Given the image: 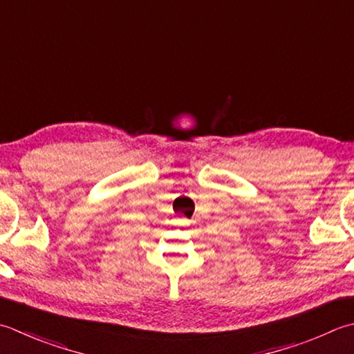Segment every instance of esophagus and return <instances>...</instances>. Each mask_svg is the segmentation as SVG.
Here are the masks:
<instances>
[{"label":"esophagus","instance_id":"esophagus-1","mask_svg":"<svg viewBox=\"0 0 354 354\" xmlns=\"http://www.w3.org/2000/svg\"><path fill=\"white\" fill-rule=\"evenodd\" d=\"M178 223H179V225H189V224H190V221L187 219V218H179V219H178Z\"/></svg>","mask_w":354,"mask_h":354}]
</instances>
